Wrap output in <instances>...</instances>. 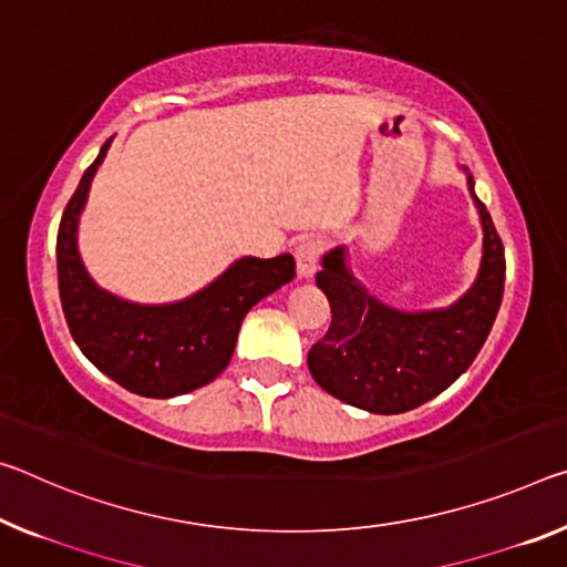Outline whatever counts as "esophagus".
<instances>
[{
	"instance_id": "34e87169",
	"label": "esophagus",
	"mask_w": 567,
	"mask_h": 567,
	"mask_svg": "<svg viewBox=\"0 0 567 567\" xmlns=\"http://www.w3.org/2000/svg\"><path fill=\"white\" fill-rule=\"evenodd\" d=\"M322 255V241L320 239H305L295 249V259H298V275L300 277H312V272L318 269Z\"/></svg>"
}]
</instances>
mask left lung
Segmentation results:
<instances>
[{
	"mask_svg": "<svg viewBox=\"0 0 567 567\" xmlns=\"http://www.w3.org/2000/svg\"><path fill=\"white\" fill-rule=\"evenodd\" d=\"M484 245L474 285L442 310L389 308L348 272L346 247L322 257L316 282L330 302V328L308 353L322 391L371 413H403L446 391L487 340L505 292V247L466 174Z\"/></svg>",
	"mask_w": 567,
	"mask_h": 567,
	"instance_id": "obj_1",
	"label": "left lung"
}]
</instances>
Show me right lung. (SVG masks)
<instances>
[{"label":"right lung","mask_w":567,"mask_h":567,"mask_svg":"<svg viewBox=\"0 0 567 567\" xmlns=\"http://www.w3.org/2000/svg\"><path fill=\"white\" fill-rule=\"evenodd\" d=\"M113 138L85 168L58 231V285L68 328L83 355L107 379L146 399L196 391L229 365L251 305L295 277L292 255L241 257L192 298L171 305H136L97 287L78 251V219L90 182Z\"/></svg>","instance_id":"add662e5"}]
</instances>
